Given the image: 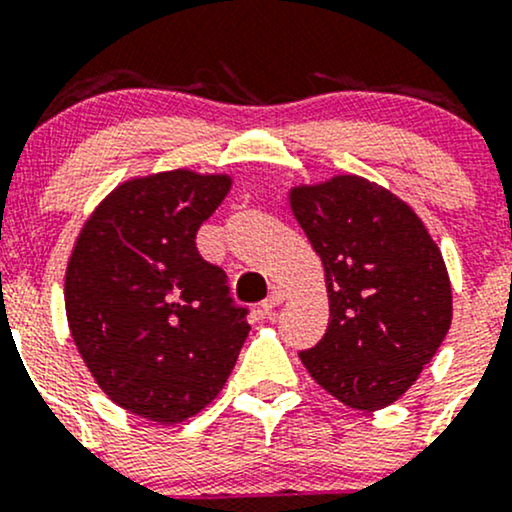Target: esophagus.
Segmentation results:
<instances>
[{"instance_id": "1", "label": "esophagus", "mask_w": 512, "mask_h": 512, "mask_svg": "<svg viewBox=\"0 0 512 512\" xmlns=\"http://www.w3.org/2000/svg\"><path fill=\"white\" fill-rule=\"evenodd\" d=\"M286 298H289V291H284V289H274L272 293H269L267 301L262 303V315H272V310L276 308V305L284 303Z\"/></svg>"}]
</instances>
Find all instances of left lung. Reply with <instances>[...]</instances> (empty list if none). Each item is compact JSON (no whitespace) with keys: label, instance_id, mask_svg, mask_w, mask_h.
Wrapping results in <instances>:
<instances>
[{"label":"left lung","instance_id":"8db88e82","mask_svg":"<svg viewBox=\"0 0 512 512\" xmlns=\"http://www.w3.org/2000/svg\"><path fill=\"white\" fill-rule=\"evenodd\" d=\"M289 204L325 269L330 325L303 366L346 407L378 411L419 380L452 322L448 267L424 221L378 182L293 185Z\"/></svg>","mask_w":512,"mask_h":512}]
</instances>
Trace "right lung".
<instances>
[{
    "mask_svg": "<svg viewBox=\"0 0 512 512\" xmlns=\"http://www.w3.org/2000/svg\"><path fill=\"white\" fill-rule=\"evenodd\" d=\"M231 185L190 168L134 175L88 214L69 255L64 308L88 373L117 407L161 426L219 397L250 332L226 274L195 248Z\"/></svg>",
    "mask_w": 512,
    "mask_h": 512,
    "instance_id": "right-lung-1",
    "label": "right lung"
}]
</instances>
